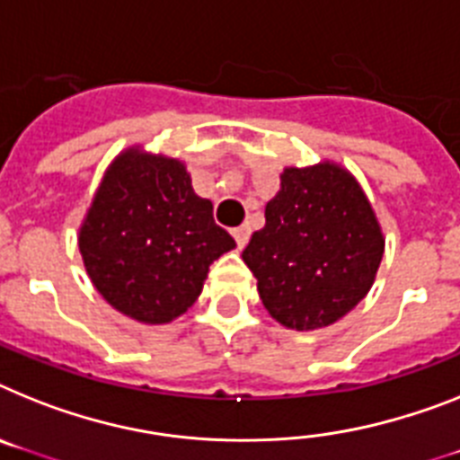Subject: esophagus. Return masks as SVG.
Segmentation results:
<instances>
[{"instance_id": "1", "label": "esophagus", "mask_w": 460, "mask_h": 460, "mask_svg": "<svg viewBox=\"0 0 460 460\" xmlns=\"http://www.w3.org/2000/svg\"><path fill=\"white\" fill-rule=\"evenodd\" d=\"M231 234H234V238H236L238 248H245V243L250 241V229H248V226H238V229H234V231H231Z\"/></svg>"}]
</instances>
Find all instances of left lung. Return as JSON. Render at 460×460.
<instances>
[{
  "label": "left lung",
  "instance_id": "obj_1",
  "mask_svg": "<svg viewBox=\"0 0 460 460\" xmlns=\"http://www.w3.org/2000/svg\"><path fill=\"white\" fill-rule=\"evenodd\" d=\"M264 217L243 261L278 323L318 330L362 302L384 257V236L349 172L332 164L285 168Z\"/></svg>",
  "mask_w": 460,
  "mask_h": 460
}]
</instances>
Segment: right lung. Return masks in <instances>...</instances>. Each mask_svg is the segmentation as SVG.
I'll return each instance as SVG.
<instances>
[{"instance_id":"add662e5","label":"right lung","mask_w":460,"mask_h":460,"mask_svg":"<svg viewBox=\"0 0 460 460\" xmlns=\"http://www.w3.org/2000/svg\"><path fill=\"white\" fill-rule=\"evenodd\" d=\"M236 248L175 158L137 149L107 171L81 226L93 285L130 318L161 325L199 299L208 269Z\"/></svg>"}]
</instances>
